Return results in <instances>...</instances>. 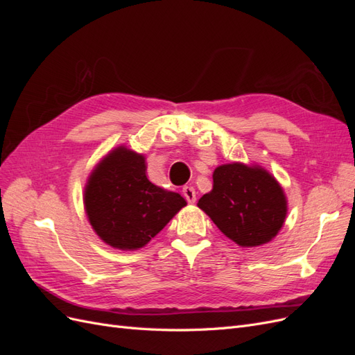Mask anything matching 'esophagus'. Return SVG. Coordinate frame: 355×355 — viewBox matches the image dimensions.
Listing matches in <instances>:
<instances>
[{
	"instance_id": "esophagus-1",
	"label": "esophagus",
	"mask_w": 355,
	"mask_h": 355,
	"mask_svg": "<svg viewBox=\"0 0 355 355\" xmlns=\"http://www.w3.org/2000/svg\"><path fill=\"white\" fill-rule=\"evenodd\" d=\"M182 194L185 196L187 201H188V202H191V204H194V202H196V200H197L196 189L192 188V187H184V188H182Z\"/></svg>"
}]
</instances>
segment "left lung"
<instances>
[{
	"instance_id": "1",
	"label": "left lung",
	"mask_w": 355,
	"mask_h": 355,
	"mask_svg": "<svg viewBox=\"0 0 355 355\" xmlns=\"http://www.w3.org/2000/svg\"><path fill=\"white\" fill-rule=\"evenodd\" d=\"M198 207L228 239L243 247L271 241L282 230L287 202L278 182L261 167L241 163L219 166L213 173V189Z\"/></svg>"
}]
</instances>
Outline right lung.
<instances>
[{"label":"right lung","mask_w":355,"mask_h":355,"mask_svg":"<svg viewBox=\"0 0 355 355\" xmlns=\"http://www.w3.org/2000/svg\"><path fill=\"white\" fill-rule=\"evenodd\" d=\"M84 206L93 230L105 243L136 250L154 239L187 201L151 184L144 155L121 146L92 173Z\"/></svg>","instance_id":"obj_1"}]
</instances>
